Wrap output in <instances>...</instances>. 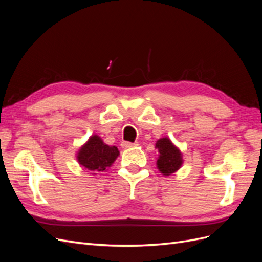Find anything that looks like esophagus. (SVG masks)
<instances>
[{"label": "esophagus", "mask_w": 262, "mask_h": 262, "mask_svg": "<svg viewBox=\"0 0 262 262\" xmlns=\"http://www.w3.org/2000/svg\"><path fill=\"white\" fill-rule=\"evenodd\" d=\"M137 145H138L137 143H131V142H122V143H121L122 148H130V147L137 146Z\"/></svg>", "instance_id": "obj_1"}]
</instances>
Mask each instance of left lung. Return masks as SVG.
Instances as JSON below:
<instances>
[{"label": "left lung", "mask_w": 262, "mask_h": 262, "mask_svg": "<svg viewBox=\"0 0 262 262\" xmlns=\"http://www.w3.org/2000/svg\"><path fill=\"white\" fill-rule=\"evenodd\" d=\"M155 148L158 150L156 167L164 176H169L180 169L184 164L181 150L167 137L156 141Z\"/></svg>", "instance_id": "left-lung-1"}]
</instances>
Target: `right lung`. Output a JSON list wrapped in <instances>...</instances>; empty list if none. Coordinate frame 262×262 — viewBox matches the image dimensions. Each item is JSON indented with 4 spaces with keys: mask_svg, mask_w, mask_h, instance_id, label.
<instances>
[{
    "mask_svg": "<svg viewBox=\"0 0 262 262\" xmlns=\"http://www.w3.org/2000/svg\"><path fill=\"white\" fill-rule=\"evenodd\" d=\"M120 155L117 146L106 144L102 139L93 134L76 152V160L84 170L91 175H97V172L108 170L109 167Z\"/></svg>",
    "mask_w": 262,
    "mask_h": 262,
    "instance_id": "right-lung-1",
    "label": "right lung"
}]
</instances>
